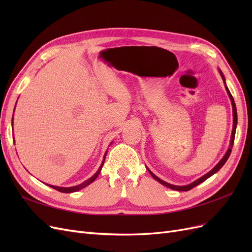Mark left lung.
<instances>
[{
    "mask_svg": "<svg viewBox=\"0 0 252 252\" xmlns=\"http://www.w3.org/2000/svg\"><path fill=\"white\" fill-rule=\"evenodd\" d=\"M220 77H222V79H223V81H224V84H225V88H226V91H227V94H228V95H229V97H230V101H231V105H232V112H233V127H232V133H231V138H230V145H229V148H228V150H227V152L225 154V156L223 157V158L220 159V161L213 167V168L208 172V173H206L205 175H203V177H201L200 179H197L196 181H194V182H192L191 184H189V185H185V186H175V185H171V184H169V183H166V182H164L163 180H161V179H158L157 175H155L154 173H152L149 169H148V171H149V173L152 175V178H154L156 181H158V183H161L162 185H164V186H166V187H168V188H170V189H173V190H178V191H188V190H190V189H192L193 187H195V186H197L199 184H201V183H203L204 181H206L207 180L208 178H210L212 174H215L216 172H218L220 168H222L223 167V165L226 163V161L228 159V158H229V156H230V154H231V149H232V146H233V143H234V136H235V129H236V124H238V113H236V107H235V103H234V100H233V97H232V95H231V94H230V91H229V89H228V87L226 86V82H225V78H224V74H223V72L220 70Z\"/></svg>",
    "mask_w": 252,
    "mask_h": 252,
    "instance_id": "left-lung-1",
    "label": "left lung"
}]
</instances>
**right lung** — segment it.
I'll return each mask as SVG.
<instances>
[{
    "instance_id": "right-lung-1",
    "label": "right lung",
    "mask_w": 252,
    "mask_h": 252,
    "mask_svg": "<svg viewBox=\"0 0 252 252\" xmlns=\"http://www.w3.org/2000/svg\"><path fill=\"white\" fill-rule=\"evenodd\" d=\"M12 120H13V117H12ZM106 155L107 154H105V156H104V159H103V162H102V164H101V166H100V168H98V170L93 175V177H91L90 179H88V180H86L85 182H83L82 184H80V185H77V186H73V187H58V186H52V185H48V186H50L51 188H53V189H56V190H58V191H60V192H64V193H71V192H75V191H78V190H81V189H83V188H85L86 186H88L89 184H91V183H93L96 178H97V175L100 174V172H101V170H102V167H103V165H104V162H105V158H106Z\"/></svg>"
}]
</instances>
